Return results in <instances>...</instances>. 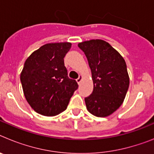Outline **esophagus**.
<instances>
[{"label":"esophagus","instance_id":"obj_1","mask_svg":"<svg viewBox=\"0 0 154 154\" xmlns=\"http://www.w3.org/2000/svg\"><path fill=\"white\" fill-rule=\"evenodd\" d=\"M82 75H79V78L76 79V82H78V84H79L80 82H82Z\"/></svg>","mask_w":154,"mask_h":154}]
</instances>
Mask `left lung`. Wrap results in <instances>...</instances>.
Wrapping results in <instances>:
<instances>
[{"label": "left lung", "instance_id": "8db88e82", "mask_svg": "<svg viewBox=\"0 0 154 154\" xmlns=\"http://www.w3.org/2000/svg\"><path fill=\"white\" fill-rule=\"evenodd\" d=\"M85 53L92 72L93 91L85 98L86 108L98 117H106L123 104L130 77L123 56L108 42L92 39L78 45Z\"/></svg>", "mask_w": 154, "mask_h": 154}]
</instances>
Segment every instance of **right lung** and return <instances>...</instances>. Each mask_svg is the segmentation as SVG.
<instances>
[{
  "mask_svg": "<svg viewBox=\"0 0 154 154\" xmlns=\"http://www.w3.org/2000/svg\"><path fill=\"white\" fill-rule=\"evenodd\" d=\"M70 42L48 43L28 57L21 72L23 92L35 112L45 116L58 115L67 109L78 89L75 80L68 77L64 57Z\"/></svg>",
  "mask_w": 154,
  "mask_h": 154,
  "instance_id": "1",
  "label": "right lung"
}]
</instances>
